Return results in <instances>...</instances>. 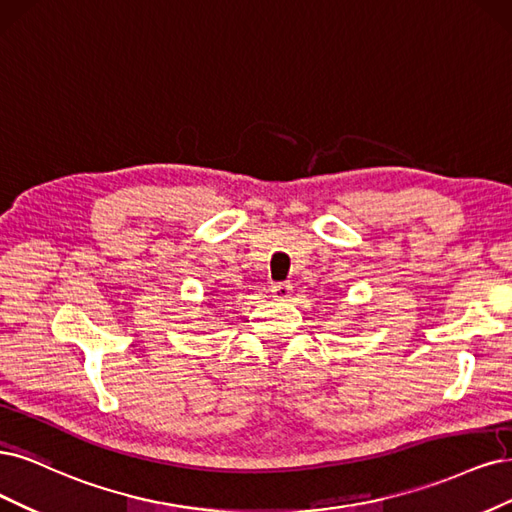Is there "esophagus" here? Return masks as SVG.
I'll return each mask as SVG.
<instances>
[{
    "label": "esophagus",
    "mask_w": 512,
    "mask_h": 512,
    "mask_svg": "<svg viewBox=\"0 0 512 512\" xmlns=\"http://www.w3.org/2000/svg\"><path fill=\"white\" fill-rule=\"evenodd\" d=\"M272 298L274 300H280V302H285V300H289L291 298V291H293V285L291 283H276V285H272Z\"/></svg>",
    "instance_id": "obj_1"
}]
</instances>
